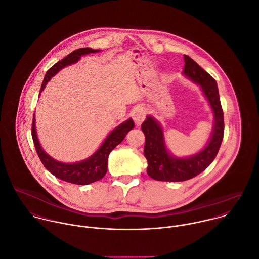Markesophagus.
Instances as JSON below:
<instances>
[{
	"instance_id": "obj_1",
	"label": "esophagus",
	"mask_w": 259,
	"mask_h": 259,
	"mask_svg": "<svg viewBox=\"0 0 259 259\" xmlns=\"http://www.w3.org/2000/svg\"><path fill=\"white\" fill-rule=\"evenodd\" d=\"M145 116H146V109L144 107L139 106V107L135 108V110L133 112V115H132V118L134 120V123L137 126H139L145 119Z\"/></svg>"
}]
</instances>
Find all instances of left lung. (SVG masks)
Returning <instances> with one entry per match:
<instances>
[{"label":"left lung","instance_id":"8db88e82","mask_svg":"<svg viewBox=\"0 0 259 259\" xmlns=\"http://www.w3.org/2000/svg\"><path fill=\"white\" fill-rule=\"evenodd\" d=\"M183 76L200 86L212 109L213 127L204 149L189 157H176L168 150L161 124L153 116H146L141 125L145 136L143 154L147 160L146 172L155 180L176 182L199 175L213 162L224 138V112L216 81L190 56L183 55Z\"/></svg>","mask_w":259,"mask_h":259}]
</instances>
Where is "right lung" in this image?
<instances>
[{
  "label": "right lung",
  "mask_w": 259,
  "mask_h": 259,
  "mask_svg": "<svg viewBox=\"0 0 259 259\" xmlns=\"http://www.w3.org/2000/svg\"><path fill=\"white\" fill-rule=\"evenodd\" d=\"M99 51L100 50L98 49L95 50L92 48H80L72 51L62 60L55 63L46 72L43 84L41 86L40 95L42 91L45 89L48 82L59 70H61L65 66L77 63L82 56H85L90 53H96ZM34 116L35 115H33L31 126V136L36 153H38L41 162L43 163L45 168L55 177L69 183L80 184V186H86V184H90L92 182L100 180L105 175L107 171V161L110 152H112L118 144H120L124 140L127 133L134 128V122L131 118H129L128 120L118 125L115 129L110 131L108 135L105 137V139L102 141L101 145L96 150V152L92 154L89 158L75 163H63L53 159L43 150V147L41 146V143L39 141L38 135H36Z\"/></svg>",
  "instance_id": "1"
}]
</instances>
